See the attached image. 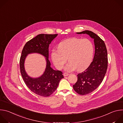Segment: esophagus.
Listing matches in <instances>:
<instances>
[{
	"instance_id": "esophagus-1",
	"label": "esophagus",
	"mask_w": 123,
	"mask_h": 123,
	"mask_svg": "<svg viewBox=\"0 0 123 123\" xmlns=\"http://www.w3.org/2000/svg\"><path fill=\"white\" fill-rule=\"evenodd\" d=\"M63 75H64V76H68V75H69V74H68V73H64Z\"/></svg>"
}]
</instances>
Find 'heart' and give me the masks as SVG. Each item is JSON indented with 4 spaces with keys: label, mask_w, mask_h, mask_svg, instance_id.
<instances>
[{
    "label": "heart",
    "mask_w": 123,
    "mask_h": 123,
    "mask_svg": "<svg viewBox=\"0 0 123 123\" xmlns=\"http://www.w3.org/2000/svg\"><path fill=\"white\" fill-rule=\"evenodd\" d=\"M58 49L52 50L51 59L55 67L62 68L68 60V63L64 68L65 71L71 72L76 68L82 71L91 64L93 55V45L89 39L73 37L61 41L58 46Z\"/></svg>",
    "instance_id": "heart-1"
}]
</instances>
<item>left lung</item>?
Here are the masks:
<instances>
[{
  "label": "left lung",
  "instance_id": "obj_1",
  "mask_svg": "<svg viewBox=\"0 0 123 123\" xmlns=\"http://www.w3.org/2000/svg\"><path fill=\"white\" fill-rule=\"evenodd\" d=\"M77 34H87L94 39L95 54L92 62L85 71L77 75V81L73 85L74 90L83 95L91 93L101 84L108 68V53L104 41L90 31H84Z\"/></svg>",
  "mask_w": 123,
  "mask_h": 123
}]
</instances>
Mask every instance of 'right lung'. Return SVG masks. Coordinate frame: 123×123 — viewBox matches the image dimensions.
<instances>
[{
    "label": "right lung",
    "instance_id": "1",
    "mask_svg": "<svg viewBox=\"0 0 123 123\" xmlns=\"http://www.w3.org/2000/svg\"><path fill=\"white\" fill-rule=\"evenodd\" d=\"M57 34H40L28 41L25 45L20 59V72L28 88L38 95L48 97L56 90L60 81L64 78L62 72L55 71L50 67L49 60V47ZM37 53L45 57L46 67L43 74L38 78L29 77L25 71L24 63L28 54Z\"/></svg>",
    "mask_w": 123,
    "mask_h": 123
}]
</instances>
